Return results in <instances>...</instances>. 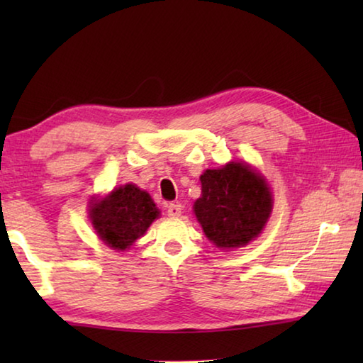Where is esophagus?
Here are the masks:
<instances>
[{
	"mask_svg": "<svg viewBox=\"0 0 363 363\" xmlns=\"http://www.w3.org/2000/svg\"><path fill=\"white\" fill-rule=\"evenodd\" d=\"M182 213V206L179 203H171L168 206V216L169 218H179Z\"/></svg>",
	"mask_w": 363,
	"mask_h": 363,
	"instance_id": "esophagus-1",
	"label": "esophagus"
}]
</instances>
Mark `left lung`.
Instances as JSON below:
<instances>
[{"instance_id":"obj_1","label":"left lung","mask_w":363,"mask_h":363,"mask_svg":"<svg viewBox=\"0 0 363 363\" xmlns=\"http://www.w3.org/2000/svg\"><path fill=\"white\" fill-rule=\"evenodd\" d=\"M194 213L205 235L220 250L240 248L259 235L272 213V192L261 173L230 162L200 176Z\"/></svg>"}]
</instances>
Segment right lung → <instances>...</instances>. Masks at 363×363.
<instances>
[{
    "instance_id": "obj_1",
    "label": "right lung",
    "mask_w": 363,
    "mask_h": 363,
    "mask_svg": "<svg viewBox=\"0 0 363 363\" xmlns=\"http://www.w3.org/2000/svg\"><path fill=\"white\" fill-rule=\"evenodd\" d=\"M89 218L101 240L125 251L140 238L160 216L150 195L134 184L116 187L104 199L89 201Z\"/></svg>"
}]
</instances>
